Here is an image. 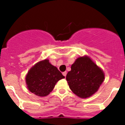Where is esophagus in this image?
I'll return each mask as SVG.
<instances>
[{"mask_svg": "<svg viewBox=\"0 0 125 125\" xmlns=\"http://www.w3.org/2000/svg\"><path fill=\"white\" fill-rule=\"evenodd\" d=\"M62 74H63V76H64L65 77H66V74H67V72H66V71H65V72H63V73H62Z\"/></svg>", "mask_w": 125, "mask_h": 125, "instance_id": "1", "label": "esophagus"}]
</instances>
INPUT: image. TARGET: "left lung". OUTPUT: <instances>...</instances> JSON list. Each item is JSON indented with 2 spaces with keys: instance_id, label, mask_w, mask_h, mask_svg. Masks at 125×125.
<instances>
[{
  "instance_id": "left-lung-1",
  "label": "left lung",
  "mask_w": 125,
  "mask_h": 125,
  "mask_svg": "<svg viewBox=\"0 0 125 125\" xmlns=\"http://www.w3.org/2000/svg\"><path fill=\"white\" fill-rule=\"evenodd\" d=\"M66 75L71 90L78 96L87 98L95 93L103 82L104 74L88 56L79 57Z\"/></svg>"
}]
</instances>
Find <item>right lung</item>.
Segmentation results:
<instances>
[{
    "mask_svg": "<svg viewBox=\"0 0 125 125\" xmlns=\"http://www.w3.org/2000/svg\"><path fill=\"white\" fill-rule=\"evenodd\" d=\"M64 78L48 59L39 61L31 68L25 77L29 90L39 96H46L53 90L56 83Z\"/></svg>",
    "mask_w": 125,
    "mask_h": 125,
    "instance_id": "right-lung-1",
    "label": "right lung"
}]
</instances>
